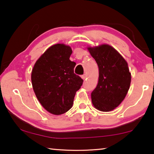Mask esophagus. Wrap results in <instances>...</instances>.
Instances as JSON below:
<instances>
[{
    "mask_svg": "<svg viewBox=\"0 0 154 154\" xmlns=\"http://www.w3.org/2000/svg\"><path fill=\"white\" fill-rule=\"evenodd\" d=\"M86 77H87V75L85 74H83V75H82V78L83 79H86Z\"/></svg>",
    "mask_w": 154,
    "mask_h": 154,
    "instance_id": "esophagus-1",
    "label": "esophagus"
}]
</instances>
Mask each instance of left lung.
<instances>
[{"label": "left lung", "instance_id": "left-lung-1", "mask_svg": "<svg viewBox=\"0 0 154 154\" xmlns=\"http://www.w3.org/2000/svg\"><path fill=\"white\" fill-rule=\"evenodd\" d=\"M88 50L99 70L97 86L91 94L92 104L99 111L113 110L123 101L130 88L131 74L127 62L109 45L88 48Z\"/></svg>", "mask_w": 154, "mask_h": 154}]
</instances>
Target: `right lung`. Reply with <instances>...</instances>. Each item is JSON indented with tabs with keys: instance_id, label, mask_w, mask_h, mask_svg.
<instances>
[{
	"instance_id": "1",
	"label": "right lung",
	"mask_w": 154,
	"mask_h": 154,
	"mask_svg": "<svg viewBox=\"0 0 154 154\" xmlns=\"http://www.w3.org/2000/svg\"><path fill=\"white\" fill-rule=\"evenodd\" d=\"M69 46L56 44L36 62L31 80L36 98L49 113L61 115L72 107L76 92L83 80L74 73L75 62L69 60Z\"/></svg>"
}]
</instances>
